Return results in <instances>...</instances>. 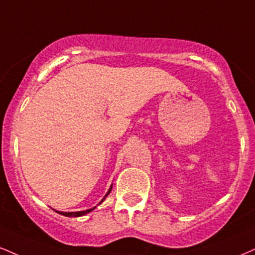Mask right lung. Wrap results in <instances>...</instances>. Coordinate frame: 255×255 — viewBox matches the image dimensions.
Segmentation results:
<instances>
[{"label":"right lung","instance_id":"right-lung-1","mask_svg":"<svg viewBox=\"0 0 255 255\" xmlns=\"http://www.w3.org/2000/svg\"><path fill=\"white\" fill-rule=\"evenodd\" d=\"M112 188H113V185L110 186V189H109V191L107 192L106 194V196H104L103 197V199L102 201H101V203H102V202L104 201V199H106V197L107 196H108L109 194H110V191H112ZM95 208L96 207H94V208H91V209H88V210H83V211H72V213H64V211H57L58 214H60V215H64V216H67V217H79V216H83V215H85V214H88V213H90V211H93Z\"/></svg>","mask_w":255,"mask_h":255}]
</instances>
